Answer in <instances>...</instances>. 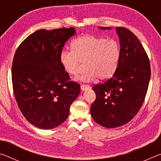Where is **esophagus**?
<instances>
[{
    "label": "esophagus",
    "mask_w": 161,
    "mask_h": 161,
    "mask_svg": "<svg viewBox=\"0 0 161 161\" xmlns=\"http://www.w3.org/2000/svg\"><path fill=\"white\" fill-rule=\"evenodd\" d=\"M89 89V86L87 85V84H81V89L82 91L87 90V89Z\"/></svg>",
    "instance_id": "esophagus-1"
}]
</instances>
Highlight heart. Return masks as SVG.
Segmentation results:
<instances>
[{
  "instance_id": "heart-1",
  "label": "heart",
  "mask_w": 161,
  "mask_h": 161,
  "mask_svg": "<svg viewBox=\"0 0 161 161\" xmlns=\"http://www.w3.org/2000/svg\"><path fill=\"white\" fill-rule=\"evenodd\" d=\"M120 58V47L115 40H107L93 35H84L72 42V50L62 51L59 55L62 67L69 75L80 72L82 63L85 69L79 76L84 81L107 80L113 75Z\"/></svg>"
}]
</instances>
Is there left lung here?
I'll use <instances>...</instances> for the list:
<instances>
[{"label": "left lung", "mask_w": 161, "mask_h": 161, "mask_svg": "<svg viewBox=\"0 0 161 161\" xmlns=\"http://www.w3.org/2000/svg\"><path fill=\"white\" fill-rule=\"evenodd\" d=\"M116 31L121 46L116 69L108 80L92 87L96 99L90 111L97 124L110 129L123 126L137 114L151 79L149 58L139 40L128 28Z\"/></svg>", "instance_id": "left-lung-1"}]
</instances>
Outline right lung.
<instances>
[{
	"label": "right lung",
	"mask_w": 161,
	"mask_h": 161,
	"mask_svg": "<svg viewBox=\"0 0 161 161\" xmlns=\"http://www.w3.org/2000/svg\"><path fill=\"white\" fill-rule=\"evenodd\" d=\"M74 28L39 30L18 46L12 64V83L18 106L31 124L42 129L59 126L80 92L59 60Z\"/></svg>",
	"instance_id": "1"
}]
</instances>
